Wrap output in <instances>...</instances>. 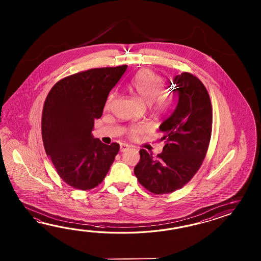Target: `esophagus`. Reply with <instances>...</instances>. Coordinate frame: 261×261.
Segmentation results:
<instances>
[{
    "mask_svg": "<svg viewBox=\"0 0 261 261\" xmlns=\"http://www.w3.org/2000/svg\"><path fill=\"white\" fill-rule=\"evenodd\" d=\"M129 147H130V146H129L128 144H121V145H120V151H121V152H125V151L128 150Z\"/></svg>",
    "mask_w": 261,
    "mask_h": 261,
    "instance_id": "34e87169",
    "label": "esophagus"
}]
</instances>
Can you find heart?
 <instances>
[{"mask_svg":"<svg viewBox=\"0 0 261 261\" xmlns=\"http://www.w3.org/2000/svg\"><path fill=\"white\" fill-rule=\"evenodd\" d=\"M163 79L160 75L149 69H144L132 79L128 89L145 103H148L151 111L161 114L166 111L171 102V95L163 89ZM146 130L145 124H133L127 129V134L130 139H137Z\"/></svg>","mask_w":261,"mask_h":261,"instance_id":"1","label":"heart"}]
</instances>
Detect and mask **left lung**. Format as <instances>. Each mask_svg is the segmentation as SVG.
<instances>
[{
	"mask_svg": "<svg viewBox=\"0 0 261 261\" xmlns=\"http://www.w3.org/2000/svg\"><path fill=\"white\" fill-rule=\"evenodd\" d=\"M173 84L179 100L160 126L163 151L154 159L152 153L140 150L134 168L139 183L154 194L172 193L189 183L201 166L211 139L213 111L204 85L187 72L176 75Z\"/></svg>",
	"mask_w": 261,
	"mask_h": 261,
	"instance_id": "1",
	"label": "left lung"
}]
</instances>
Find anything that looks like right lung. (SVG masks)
<instances>
[{"mask_svg": "<svg viewBox=\"0 0 261 261\" xmlns=\"http://www.w3.org/2000/svg\"><path fill=\"white\" fill-rule=\"evenodd\" d=\"M127 65L94 68L62 78L50 89L42 114L44 150L60 177L70 187L89 190L106 178L119 144L93 138L108 94Z\"/></svg>", "mask_w": 261, "mask_h": 261, "instance_id": "add662e5", "label": "right lung"}]
</instances>
